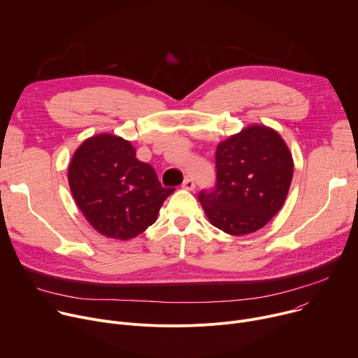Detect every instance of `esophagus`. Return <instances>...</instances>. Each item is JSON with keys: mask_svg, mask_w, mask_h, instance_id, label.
<instances>
[{"mask_svg": "<svg viewBox=\"0 0 358 358\" xmlns=\"http://www.w3.org/2000/svg\"><path fill=\"white\" fill-rule=\"evenodd\" d=\"M194 182H193V179H185L183 180V183H182V187L183 189H186V190H193L194 189Z\"/></svg>", "mask_w": 358, "mask_h": 358, "instance_id": "obj_1", "label": "esophagus"}]
</instances>
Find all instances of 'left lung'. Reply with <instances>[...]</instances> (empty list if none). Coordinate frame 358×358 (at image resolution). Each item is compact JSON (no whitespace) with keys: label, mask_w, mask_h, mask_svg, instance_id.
<instances>
[{"label":"left lung","mask_w":358,"mask_h":358,"mask_svg":"<svg viewBox=\"0 0 358 358\" xmlns=\"http://www.w3.org/2000/svg\"><path fill=\"white\" fill-rule=\"evenodd\" d=\"M293 157L274 129L252 125L216 149V186L197 199L209 222L233 236L262 229L286 201Z\"/></svg>","instance_id":"1"}]
</instances>
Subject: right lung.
I'll use <instances>...</instances> for the list:
<instances>
[{
	"label": "right lung",
	"instance_id": "right-lung-1",
	"mask_svg": "<svg viewBox=\"0 0 358 358\" xmlns=\"http://www.w3.org/2000/svg\"><path fill=\"white\" fill-rule=\"evenodd\" d=\"M73 199L91 226L117 241L134 239L156 222L175 189L138 161L129 141L101 134L83 142L68 168Z\"/></svg>",
	"mask_w": 358,
	"mask_h": 358
}]
</instances>
